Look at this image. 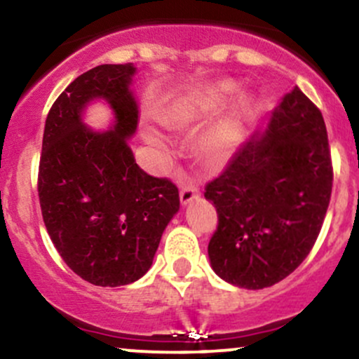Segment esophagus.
<instances>
[{"instance_id":"esophagus-1","label":"esophagus","mask_w":359,"mask_h":359,"mask_svg":"<svg viewBox=\"0 0 359 359\" xmlns=\"http://www.w3.org/2000/svg\"><path fill=\"white\" fill-rule=\"evenodd\" d=\"M196 196H198V188H196L195 184H191V183L184 184V187L180 190V200H181V203H183V205L190 203L191 200L196 198Z\"/></svg>"}]
</instances>
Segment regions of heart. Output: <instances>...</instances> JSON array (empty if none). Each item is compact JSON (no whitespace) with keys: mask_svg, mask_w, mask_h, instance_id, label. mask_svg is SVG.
Returning <instances> with one entry per match:
<instances>
[{"mask_svg":"<svg viewBox=\"0 0 359 359\" xmlns=\"http://www.w3.org/2000/svg\"><path fill=\"white\" fill-rule=\"evenodd\" d=\"M236 94V87L234 83L226 82L217 87L207 88L203 92H196L190 95L175 114L172 121L176 125H191V123L202 121L214 116L221 109H224L226 104L231 101V97ZM238 135V119L231 118L226 121L219 123L214 130L203 137L202 140V152L205 154L207 159L214 161V163H221L229 157L231 150H233L234 142H236ZM149 142L157 149H165V138L157 132H149Z\"/></svg>","mask_w":359,"mask_h":359,"instance_id":"heart-1","label":"heart"}]
</instances>
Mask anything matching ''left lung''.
<instances>
[{
	"instance_id": "8db88e82",
	"label": "left lung",
	"mask_w": 359,
	"mask_h": 359,
	"mask_svg": "<svg viewBox=\"0 0 359 359\" xmlns=\"http://www.w3.org/2000/svg\"><path fill=\"white\" fill-rule=\"evenodd\" d=\"M334 169L322 113L298 87L205 187L217 210L209 258L221 279L264 289L287 277L317 241Z\"/></svg>"
}]
</instances>
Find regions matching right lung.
<instances>
[{
  "instance_id": "add662e5",
  "label": "right lung",
  "mask_w": 359,
  "mask_h": 359,
  "mask_svg": "<svg viewBox=\"0 0 359 359\" xmlns=\"http://www.w3.org/2000/svg\"><path fill=\"white\" fill-rule=\"evenodd\" d=\"M135 67L101 65L65 88L46 118L37 191L53 245L76 276L95 286H125L152 265L163 231L180 209L178 187L135 163L128 138L138 107L128 90ZM104 97L115 130H88L83 106Z\"/></svg>"
}]
</instances>
